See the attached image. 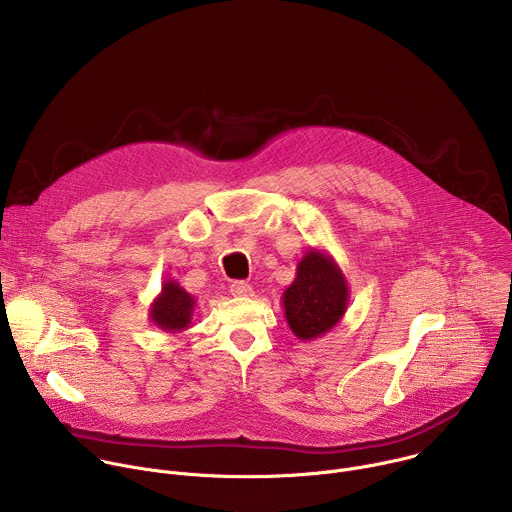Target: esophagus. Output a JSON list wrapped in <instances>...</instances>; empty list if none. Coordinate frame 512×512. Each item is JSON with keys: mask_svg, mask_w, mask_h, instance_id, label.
<instances>
[{"mask_svg": "<svg viewBox=\"0 0 512 512\" xmlns=\"http://www.w3.org/2000/svg\"><path fill=\"white\" fill-rule=\"evenodd\" d=\"M231 294L235 298H247V296H253V287L247 281H233L231 283Z\"/></svg>", "mask_w": 512, "mask_h": 512, "instance_id": "obj_1", "label": "esophagus"}]
</instances>
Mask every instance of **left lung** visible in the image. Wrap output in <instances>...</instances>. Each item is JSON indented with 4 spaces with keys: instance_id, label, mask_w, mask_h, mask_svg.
Returning a JSON list of instances; mask_svg holds the SVG:
<instances>
[{
    "instance_id": "left-lung-1",
    "label": "left lung",
    "mask_w": 512,
    "mask_h": 512,
    "mask_svg": "<svg viewBox=\"0 0 512 512\" xmlns=\"http://www.w3.org/2000/svg\"><path fill=\"white\" fill-rule=\"evenodd\" d=\"M350 289L334 257L322 249H310L298 263L296 279L283 291L285 320L302 342L322 338L348 308Z\"/></svg>"
}]
</instances>
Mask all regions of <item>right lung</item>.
<instances>
[{
  "mask_svg": "<svg viewBox=\"0 0 512 512\" xmlns=\"http://www.w3.org/2000/svg\"><path fill=\"white\" fill-rule=\"evenodd\" d=\"M196 298L176 281L168 279L162 283L158 298L150 304V320L164 332L178 334L192 324Z\"/></svg>",
  "mask_w": 512,
  "mask_h": 512,
  "instance_id": "right-lung-1",
  "label": "right lung"
}]
</instances>
